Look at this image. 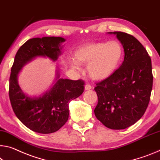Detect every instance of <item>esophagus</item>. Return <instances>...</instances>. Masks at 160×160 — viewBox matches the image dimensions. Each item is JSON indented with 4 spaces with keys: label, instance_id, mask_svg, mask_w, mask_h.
<instances>
[{
    "label": "esophagus",
    "instance_id": "34e87169",
    "mask_svg": "<svg viewBox=\"0 0 160 160\" xmlns=\"http://www.w3.org/2000/svg\"><path fill=\"white\" fill-rule=\"evenodd\" d=\"M91 88H92V86H91V85H89V84H87V85H85V90H90Z\"/></svg>",
    "mask_w": 160,
    "mask_h": 160
}]
</instances>
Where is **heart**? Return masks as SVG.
<instances>
[{"instance_id": "heart-1", "label": "heart", "mask_w": 160, "mask_h": 160, "mask_svg": "<svg viewBox=\"0 0 160 160\" xmlns=\"http://www.w3.org/2000/svg\"><path fill=\"white\" fill-rule=\"evenodd\" d=\"M123 58L121 44L112 40L108 42H95L81 47L74 53L75 61L71 68L79 70L78 64L88 65V72L94 80H102L115 72Z\"/></svg>"}]
</instances>
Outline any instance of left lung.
I'll return each instance as SVG.
<instances>
[{
  "label": "left lung",
  "instance_id": "8db88e82",
  "mask_svg": "<svg viewBox=\"0 0 160 160\" xmlns=\"http://www.w3.org/2000/svg\"><path fill=\"white\" fill-rule=\"evenodd\" d=\"M115 34L122 45L125 59L112 75L96 83L98 120L112 130L132 125L145 112L150 100L153 75L148 52L138 39L123 32Z\"/></svg>",
  "mask_w": 160,
  "mask_h": 160
}]
</instances>
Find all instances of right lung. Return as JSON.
I'll return each instance as SVG.
<instances>
[{
	"label": "right lung",
	"instance_id": "1",
	"mask_svg": "<svg viewBox=\"0 0 160 160\" xmlns=\"http://www.w3.org/2000/svg\"><path fill=\"white\" fill-rule=\"evenodd\" d=\"M61 37L30 39L19 48L15 56L9 79V98L14 113L28 128L35 132H55L66 123L69 116V102L84 92V81L59 79L50 90L38 98L24 94L18 83V75L24 65L33 58L48 57L55 61L61 55Z\"/></svg>",
	"mask_w": 160,
	"mask_h": 160
}]
</instances>
